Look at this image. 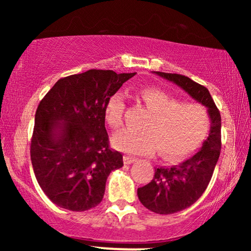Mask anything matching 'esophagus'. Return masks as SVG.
Listing matches in <instances>:
<instances>
[{
    "label": "esophagus",
    "instance_id": "esophagus-1",
    "mask_svg": "<svg viewBox=\"0 0 251 251\" xmlns=\"http://www.w3.org/2000/svg\"><path fill=\"white\" fill-rule=\"evenodd\" d=\"M137 162V158L135 157H131V155H124V163L127 164V165H129V164Z\"/></svg>",
    "mask_w": 251,
    "mask_h": 251
}]
</instances>
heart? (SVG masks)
I'll list each match as a JSON object with an SVG mask.
<instances>
[{"label": "heart", "mask_w": 251, "mask_h": 251, "mask_svg": "<svg viewBox=\"0 0 251 251\" xmlns=\"http://www.w3.org/2000/svg\"><path fill=\"white\" fill-rule=\"evenodd\" d=\"M150 117L143 124L144 131L122 129L112 137V145L129 154L150 155L158 149L166 160H177L197 150L208 135L210 118L198 103H180L174 97L157 88L140 92ZM125 96L120 92L109 98L105 109L109 127L123 123Z\"/></svg>", "instance_id": "heart-1"}]
</instances>
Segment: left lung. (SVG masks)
Masks as SVG:
<instances>
[{
    "instance_id": "8db88e82",
    "label": "left lung",
    "mask_w": 251,
    "mask_h": 251,
    "mask_svg": "<svg viewBox=\"0 0 251 251\" xmlns=\"http://www.w3.org/2000/svg\"><path fill=\"white\" fill-rule=\"evenodd\" d=\"M154 74L176 83L192 99L205 106L211 123L209 137L197 153L178 165L155 169L153 179L138 189V198L146 209L155 214L170 215L191 206L208 188L221 153V113L204 86L180 74Z\"/></svg>"
}]
</instances>
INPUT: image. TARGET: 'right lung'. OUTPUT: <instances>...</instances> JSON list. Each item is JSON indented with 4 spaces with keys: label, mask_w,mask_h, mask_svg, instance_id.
Instances as JSON below:
<instances>
[{
    "label": "right lung",
    "mask_w": 251,
    "mask_h": 251,
    "mask_svg": "<svg viewBox=\"0 0 251 251\" xmlns=\"http://www.w3.org/2000/svg\"><path fill=\"white\" fill-rule=\"evenodd\" d=\"M137 73L89 70L57 80L40 101L30 159L40 188L57 206L86 211L102 201L107 177L123 168L109 149L105 109Z\"/></svg>",
    "instance_id": "right-lung-1"
}]
</instances>
